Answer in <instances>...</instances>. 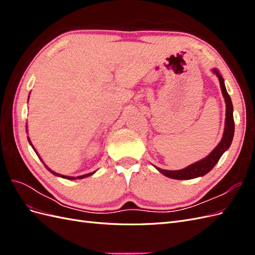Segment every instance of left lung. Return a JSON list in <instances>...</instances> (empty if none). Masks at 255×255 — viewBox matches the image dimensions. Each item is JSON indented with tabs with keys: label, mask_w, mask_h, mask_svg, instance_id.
<instances>
[{
	"label": "left lung",
	"mask_w": 255,
	"mask_h": 255,
	"mask_svg": "<svg viewBox=\"0 0 255 255\" xmlns=\"http://www.w3.org/2000/svg\"><path fill=\"white\" fill-rule=\"evenodd\" d=\"M213 72L217 75V78L219 79L221 92L223 95V98L226 100L227 110H226V123H225V130H223V136L218 145L210 153V155H207L205 158L197 161L195 164L189 165L186 168L181 169V170H164V169L155 167L160 173H163L168 177H171V179L191 180V179H195V177L205 175L206 173H208L212 170L216 164L218 163V160L222 156V154L230 148L231 143H232L233 137H234V118H233L232 100H231L228 94V91L226 89V85H225V80L222 79L219 71L216 70V69H213Z\"/></svg>",
	"instance_id": "1"
}]
</instances>
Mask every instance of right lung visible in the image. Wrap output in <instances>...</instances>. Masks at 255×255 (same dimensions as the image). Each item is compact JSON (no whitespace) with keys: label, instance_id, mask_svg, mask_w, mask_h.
Wrapping results in <instances>:
<instances>
[{"label":"right lung","instance_id":"1","mask_svg":"<svg viewBox=\"0 0 255 255\" xmlns=\"http://www.w3.org/2000/svg\"><path fill=\"white\" fill-rule=\"evenodd\" d=\"M27 139H28V142H29V144L30 145H32L33 146V149H34V151L36 152V150H35V148H34V145L32 144V142H30V140H29V138L27 137ZM36 154H37V155H38V153L36 152ZM40 158V157H39ZM40 160L42 161V159L40 158ZM42 163H43V161H42ZM44 166H45V168H47L48 169V170L51 172V173H53L54 175H56V176H60V177H63V179H67V180H75V179H84V177H87V176H89V175H91V174H94L95 172H90V173H88V174H84V175H80V176H68V175H63V174H59V173H56V172H54L53 170H51V169L50 168H48L47 167V165H45V164H43Z\"/></svg>","mask_w":255,"mask_h":255}]
</instances>
